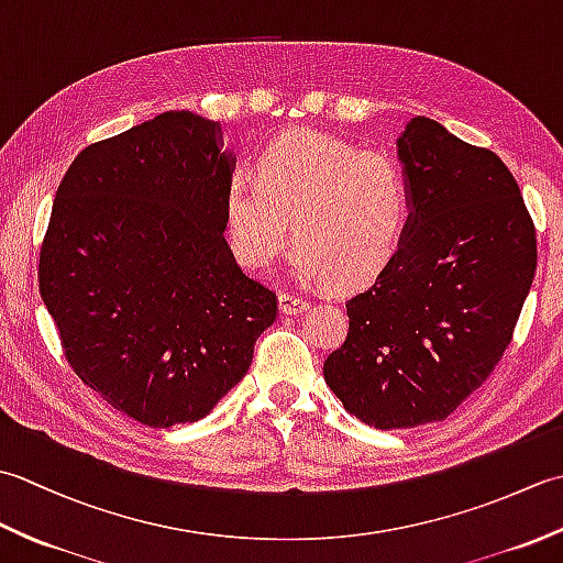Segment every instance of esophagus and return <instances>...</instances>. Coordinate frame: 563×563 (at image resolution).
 <instances>
[{
    "label": "esophagus",
    "mask_w": 563,
    "mask_h": 563,
    "mask_svg": "<svg viewBox=\"0 0 563 563\" xmlns=\"http://www.w3.org/2000/svg\"><path fill=\"white\" fill-rule=\"evenodd\" d=\"M278 307H280V314H302L309 309V302L302 300V297L290 295V292H280L278 295Z\"/></svg>",
    "instance_id": "esophagus-1"
}]
</instances>
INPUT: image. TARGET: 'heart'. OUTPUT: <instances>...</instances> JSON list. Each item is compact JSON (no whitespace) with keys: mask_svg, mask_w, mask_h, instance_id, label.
Instances as JSON below:
<instances>
[{"mask_svg":"<svg viewBox=\"0 0 563 563\" xmlns=\"http://www.w3.org/2000/svg\"><path fill=\"white\" fill-rule=\"evenodd\" d=\"M409 214V186L389 154L314 130L273 140L256 181L236 174L224 194V234L244 268H271L295 239V278L339 288H361L389 266Z\"/></svg>","mask_w":563,"mask_h":563,"instance_id":"obj_1","label":"heart"}]
</instances>
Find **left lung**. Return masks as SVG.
I'll list each match as a JSON object with an SVG mask.
<instances>
[{
    "label": "left lung",
    "instance_id": "obj_1",
    "mask_svg": "<svg viewBox=\"0 0 563 563\" xmlns=\"http://www.w3.org/2000/svg\"><path fill=\"white\" fill-rule=\"evenodd\" d=\"M411 214L399 254L349 300L324 363L343 409L391 430L445 418L508 349L537 268L530 212L508 166L416 115L397 137Z\"/></svg>",
    "mask_w": 563,
    "mask_h": 563
}]
</instances>
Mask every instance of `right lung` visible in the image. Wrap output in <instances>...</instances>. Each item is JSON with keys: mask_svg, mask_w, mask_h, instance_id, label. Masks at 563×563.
Wrapping results in <instances>:
<instances>
[{"mask_svg": "<svg viewBox=\"0 0 563 563\" xmlns=\"http://www.w3.org/2000/svg\"><path fill=\"white\" fill-rule=\"evenodd\" d=\"M236 157L218 121L166 111L77 154L41 246L69 365L150 428L206 418L278 312L224 239Z\"/></svg>", "mask_w": 563, "mask_h": 563, "instance_id": "1", "label": "right lung"}]
</instances>
